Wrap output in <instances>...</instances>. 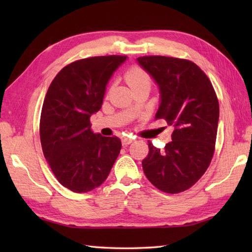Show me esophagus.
<instances>
[{
	"instance_id": "obj_1",
	"label": "esophagus",
	"mask_w": 252,
	"mask_h": 252,
	"mask_svg": "<svg viewBox=\"0 0 252 252\" xmlns=\"http://www.w3.org/2000/svg\"><path fill=\"white\" fill-rule=\"evenodd\" d=\"M133 142V138L132 137H123L122 138V145L123 146H127V145H130V144Z\"/></svg>"
}]
</instances>
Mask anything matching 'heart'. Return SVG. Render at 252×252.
<instances>
[{"label":"heart","instance_id":"1","mask_svg":"<svg viewBox=\"0 0 252 252\" xmlns=\"http://www.w3.org/2000/svg\"><path fill=\"white\" fill-rule=\"evenodd\" d=\"M126 81L131 89L140 87L143 84L151 85L152 78L145 69L138 66H133L126 72Z\"/></svg>","mask_w":252,"mask_h":252}]
</instances>
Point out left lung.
Listing matches in <instances>:
<instances>
[{
    "mask_svg": "<svg viewBox=\"0 0 252 252\" xmlns=\"http://www.w3.org/2000/svg\"><path fill=\"white\" fill-rule=\"evenodd\" d=\"M137 62L160 90L155 118L174 127L163 151L148 142L144 173L158 189L178 194L201 178L215 154L220 114L216 91L207 74L189 60L143 56Z\"/></svg>",
    "mask_w": 252,
    "mask_h": 252,
    "instance_id": "left-lung-1",
    "label": "left lung"
}]
</instances>
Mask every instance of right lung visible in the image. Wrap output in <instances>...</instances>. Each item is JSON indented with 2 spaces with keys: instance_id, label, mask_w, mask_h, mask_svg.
<instances>
[{
  "instance_id": "add662e5",
  "label": "right lung",
  "mask_w": 252,
  "mask_h": 252,
  "mask_svg": "<svg viewBox=\"0 0 252 252\" xmlns=\"http://www.w3.org/2000/svg\"><path fill=\"white\" fill-rule=\"evenodd\" d=\"M126 56L83 58L63 67L42 106V151L55 178L74 192H88L109 175L121 149L119 137L91 130L90 118L101 108L106 85Z\"/></svg>"
}]
</instances>
